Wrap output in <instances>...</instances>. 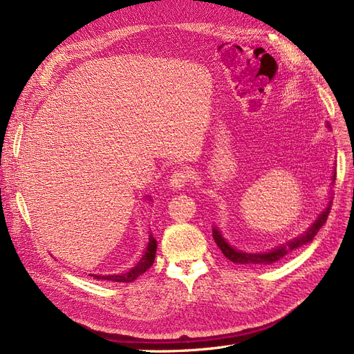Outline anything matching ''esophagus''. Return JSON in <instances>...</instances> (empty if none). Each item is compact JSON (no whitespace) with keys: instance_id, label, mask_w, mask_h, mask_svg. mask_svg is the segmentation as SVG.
Wrapping results in <instances>:
<instances>
[{"instance_id":"esophagus-1","label":"esophagus","mask_w":354,"mask_h":354,"mask_svg":"<svg viewBox=\"0 0 354 354\" xmlns=\"http://www.w3.org/2000/svg\"><path fill=\"white\" fill-rule=\"evenodd\" d=\"M190 180V171L180 168L176 169L173 174L169 177V186L173 189H181L185 185H187V181Z\"/></svg>"}]
</instances>
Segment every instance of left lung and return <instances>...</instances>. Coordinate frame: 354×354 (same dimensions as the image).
Returning <instances> with one entry per match:
<instances>
[{"label": "left lung", "mask_w": 354, "mask_h": 354, "mask_svg": "<svg viewBox=\"0 0 354 354\" xmlns=\"http://www.w3.org/2000/svg\"><path fill=\"white\" fill-rule=\"evenodd\" d=\"M334 181H335V171H334V176H332V183H334ZM329 209H330V201L328 203V207L325 208V211L322 214H319V217L315 220V223L307 229V232H304L301 234V236H298V238H295L292 241H289L285 245L277 246V248H274V250H272L269 252L254 254V252H242V251L234 250L233 246L229 245L227 241L223 238L221 232L216 226L212 227V238H214V241H216V243H217L218 248L221 250V252L224 254V257H226V259H229L233 263H236V264H263V266L272 264V263H276V261H279L281 259H283V257L288 252L297 250L298 246L312 242L313 238L316 236V233L326 223Z\"/></svg>", "instance_id": "1"}]
</instances>
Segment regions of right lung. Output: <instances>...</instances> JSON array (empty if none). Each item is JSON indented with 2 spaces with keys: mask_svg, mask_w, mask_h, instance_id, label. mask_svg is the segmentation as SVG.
Segmentation results:
<instances>
[{
  "mask_svg": "<svg viewBox=\"0 0 354 354\" xmlns=\"http://www.w3.org/2000/svg\"><path fill=\"white\" fill-rule=\"evenodd\" d=\"M156 248H158V243L156 239L152 236V234H149V242L146 246V251L143 254V257L140 259L131 270H128L127 273H121V274H90L93 276L94 279H103V281H113V282H133L136 281L138 276L143 274L149 267H151L155 261V254H156Z\"/></svg>",
  "mask_w": 354,
  "mask_h": 354,
  "instance_id": "obj_1",
  "label": "right lung"
}]
</instances>
